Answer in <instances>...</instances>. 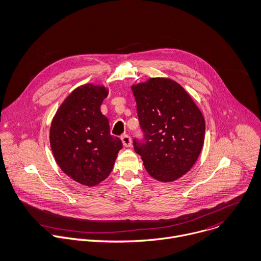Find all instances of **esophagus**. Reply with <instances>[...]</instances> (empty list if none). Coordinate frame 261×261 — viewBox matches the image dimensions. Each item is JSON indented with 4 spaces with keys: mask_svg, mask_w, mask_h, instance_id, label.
I'll list each match as a JSON object with an SVG mask.
<instances>
[{
    "mask_svg": "<svg viewBox=\"0 0 261 261\" xmlns=\"http://www.w3.org/2000/svg\"><path fill=\"white\" fill-rule=\"evenodd\" d=\"M121 141H122V144L124 147H129L132 145V139L128 135H123L121 137Z\"/></svg>",
    "mask_w": 261,
    "mask_h": 261,
    "instance_id": "1",
    "label": "esophagus"
}]
</instances>
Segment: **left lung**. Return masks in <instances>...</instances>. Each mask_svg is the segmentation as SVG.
<instances>
[{"label": "left lung", "mask_w": 261, "mask_h": 261, "mask_svg": "<svg viewBox=\"0 0 261 261\" xmlns=\"http://www.w3.org/2000/svg\"><path fill=\"white\" fill-rule=\"evenodd\" d=\"M145 142L134 140L148 174L173 182L195 164L204 141V119L190 94L176 81L149 78L132 85Z\"/></svg>", "instance_id": "1"}]
</instances>
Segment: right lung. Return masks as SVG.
<instances>
[{
  "label": "right lung",
  "mask_w": 261,
  "mask_h": 261,
  "mask_svg": "<svg viewBox=\"0 0 261 261\" xmlns=\"http://www.w3.org/2000/svg\"><path fill=\"white\" fill-rule=\"evenodd\" d=\"M108 93L105 85L78 86L51 121L49 141L57 164L71 179L88 187L110 175L122 148L121 140L110 135L109 120L100 112Z\"/></svg>",
  "instance_id": "obj_1"
}]
</instances>
